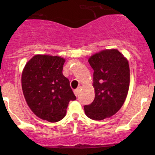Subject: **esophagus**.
<instances>
[{
    "label": "esophagus",
    "instance_id": "esophagus-1",
    "mask_svg": "<svg viewBox=\"0 0 155 155\" xmlns=\"http://www.w3.org/2000/svg\"><path fill=\"white\" fill-rule=\"evenodd\" d=\"M81 87H80L77 88L76 90H74V94H75L76 96H78L79 95V92H80V91H81Z\"/></svg>",
    "mask_w": 155,
    "mask_h": 155
}]
</instances>
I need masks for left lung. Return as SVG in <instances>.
I'll use <instances>...</instances> for the list:
<instances>
[{
    "label": "left lung",
    "mask_w": 155,
    "mask_h": 155,
    "mask_svg": "<svg viewBox=\"0 0 155 155\" xmlns=\"http://www.w3.org/2000/svg\"><path fill=\"white\" fill-rule=\"evenodd\" d=\"M95 99L85 105L89 118L102 120L115 114L123 105L130 85L128 61L117 49H106L90 57Z\"/></svg>",
    "instance_id": "8db88e82"
}]
</instances>
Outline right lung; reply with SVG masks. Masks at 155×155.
<instances>
[{
    "label": "right lung",
    "instance_id": "add662e5",
    "mask_svg": "<svg viewBox=\"0 0 155 155\" xmlns=\"http://www.w3.org/2000/svg\"><path fill=\"white\" fill-rule=\"evenodd\" d=\"M65 59L58 56L35 55L22 74V87L32 111L50 122L61 120L71 101L76 99L69 80L63 76Z\"/></svg>",
    "mask_w": 155,
    "mask_h": 155
}]
</instances>
